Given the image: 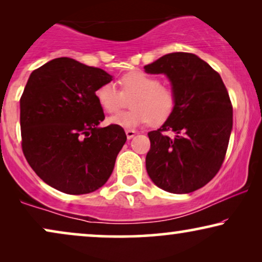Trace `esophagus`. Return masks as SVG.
<instances>
[{
    "label": "esophagus",
    "instance_id": "1",
    "mask_svg": "<svg viewBox=\"0 0 262 262\" xmlns=\"http://www.w3.org/2000/svg\"><path fill=\"white\" fill-rule=\"evenodd\" d=\"M125 134H126L127 139H131V138L135 137L136 131H135V130H126V131H125Z\"/></svg>",
    "mask_w": 262,
    "mask_h": 262
}]
</instances>
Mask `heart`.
I'll return each instance as SVG.
<instances>
[{"label": "heart", "instance_id": "b5f03b06", "mask_svg": "<svg viewBox=\"0 0 262 262\" xmlns=\"http://www.w3.org/2000/svg\"><path fill=\"white\" fill-rule=\"evenodd\" d=\"M123 92L113 83H103L96 89L95 98L107 113H116L127 105L131 98L134 108L111 117L108 123L116 126L134 128L149 123L160 125L174 112L177 96L169 87L160 84L156 76L142 70H134L120 78Z\"/></svg>", "mask_w": 262, "mask_h": 262}]
</instances>
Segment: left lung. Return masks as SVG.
Listing matches in <instances>:
<instances>
[{
    "label": "left lung",
    "mask_w": 262,
    "mask_h": 262,
    "mask_svg": "<svg viewBox=\"0 0 262 262\" xmlns=\"http://www.w3.org/2000/svg\"><path fill=\"white\" fill-rule=\"evenodd\" d=\"M163 74L177 96L171 116L149 132L148 175L175 194L194 192L213 179L223 163L232 130V106L220 74L196 55L173 52L144 67ZM173 130L174 139L162 134Z\"/></svg>",
    "instance_id": "1"
}]
</instances>
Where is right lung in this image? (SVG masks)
<instances>
[{
    "instance_id": "right-lung-1",
    "label": "right lung",
    "mask_w": 262,
    "mask_h": 262,
    "mask_svg": "<svg viewBox=\"0 0 262 262\" xmlns=\"http://www.w3.org/2000/svg\"><path fill=\"white\" fill-rule=\"evenodd\" d=\"M112 75L73 58L50 60L30 75L20 99L23 151L35 174L68 194L102 187L126 142L123 127H100L95 98Z\"/></svg>"
}]
</instances>
